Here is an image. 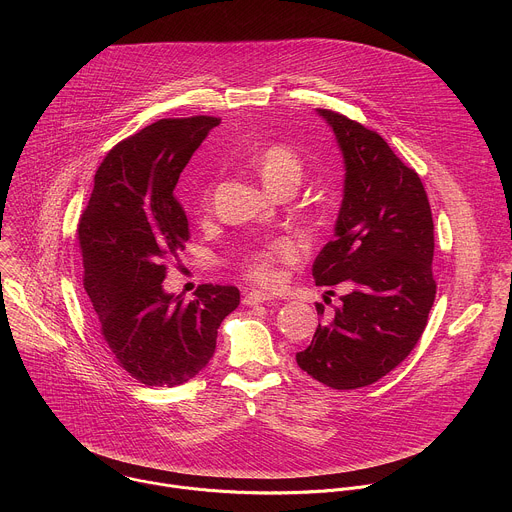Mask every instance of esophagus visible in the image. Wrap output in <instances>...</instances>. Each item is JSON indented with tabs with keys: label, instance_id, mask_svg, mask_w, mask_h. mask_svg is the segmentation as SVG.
I'll list each match as a JSON object with an SVG mask.
<instances>
[{
	"label": "esophagus",
	"instance_id": "obj_1",
	"mask_svg": "<svg viewBox=\"0 0 512 512\" xmlns=\"http://www.w3.org/2000/svg\"><path fill=\"white\" fill-rule=\"evenodd\" d=\"M273 298L269 294H265V291H259V289H253L249 291V294H245L243 298V304L245 306H257V304H265V302H271Z\"/></svg>",
	"mask_w": 512,
	"mask_h": 512
}]
</instances>
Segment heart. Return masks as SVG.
<instances>
[{"label":"heart","mask_w":512,"mask_h":512,"mask_svg":"<svg viewBox=\"0 0 512 512\" xmlns=\"http://www.w3.org/2000/svg\"><path fill=\"white\" fill-rule=\"evenodd\" d=\"M259 176L263 184L269 190H275L277 186L285 182H300L302 178V160L300 156L285 143H271L259 154L257 160ZM300 253V243L283 237L277 241H271L269 245L253 251L245 263V271L249 279L261 283V285H277L281 279L279 263L294 259Z\"/></svg>","instance_id":"1"}]
</instances>
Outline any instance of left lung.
<instances>
[{
	"label": "left lung",
	"mask_w": 512,
	"mask_h": 512,
	"mask_svg": "<svg viewBox=\"0 0 512 512\" xmlns=\"http://www.w3.org/2000/svg\"><path fill=\"white\" fill-rule=\"evenodd\" d=\"M344 162L334 239L314 261L316 285L348 281L334 316L318 324L296 354L300 369L326 387H367L415 348L435 300L433 221L425 188L389 143L364 125L328 111ZM324 314V306H316Z\"/></svg>",
	"instance_id": "left-lung-1"
}]
</instances>
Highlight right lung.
Listing matches in <instances>:
<instances>
[{
  "instance_id": "1",
  "label": "right lung",
  "mask_w": 512,
  "mask_h": 512,
  "mask_svg": "<svg viewBox=\"0 0 512 512\" xmlns=\"http://www.w3.org/2000/svg\"><path fill=\"white\" fill-rule=\"evenodd\" d=\"M218 123L206 115L160 119L117 143L95 174L79 223L99 332L119 367L148 387L196 377L214 354L218 326L241 302L233 285L204 283L184 302L162 283L166 259L190 237L174 188Z\"/></svg>"
}]
</instances>
